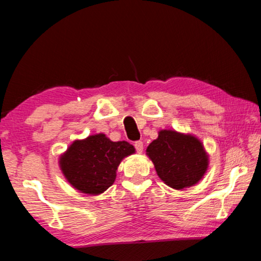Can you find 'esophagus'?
Wrapping results in <instances>:
<instances>
[{
    "label": "esophagus",
    "instance_id": "obj_1",
    "mask_svg": "<svg viewBox=\"0 0 261 261\" xmlns=\"http://www.w3.org/2000/svg\"><path fill=\"white\" fill-rule=\"evenodd\" d=\"M135 148H136V151L138 152V153H141V152H143V149H144V144H143V141H141V140L136 141V143H135Z\"/></svg>",
    "mask_w": 261,
    "mask_h": 261
}]
</instances>
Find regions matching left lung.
<instances>
[{"mask_svg":"<svg viewBox=\"0 0 261 261\" xmlns=\"http://www.w3.org/2000/svg\"><path fill=\"white\" fill-rule=\"evenodd\" d=\"M146 154L165 184L175 190L193 187L204 177L208 155L201 141L192 135L161 130L148 145Z\"/></svg>","mask_w":261,"mask_h":261,"instance_id":"obj_1","label":"left lung"}]
</instances>
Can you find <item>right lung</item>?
<instances>
[{
  "label": "right lung",
  "mask_w": 261,
  "mask_h": 261,
  "mask_svg": "<svg viewBox=\"0 0 261 261\" xmlns=\"http://www.w3.org/2000/svg\"><path fill=\"white\" fill-rule=\"evenodd\" d=\"M127 141H112L103 134L74 140L60 158L68 182L82 193L100 194L112 187L123 159L135 153Z\"/></svg>",
  "instance_id": "add662e5"
}]
</instances>
